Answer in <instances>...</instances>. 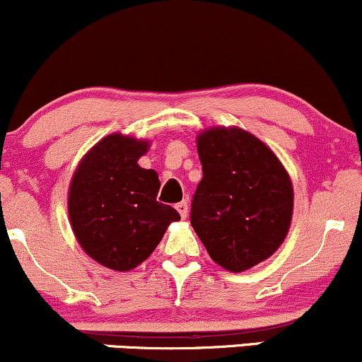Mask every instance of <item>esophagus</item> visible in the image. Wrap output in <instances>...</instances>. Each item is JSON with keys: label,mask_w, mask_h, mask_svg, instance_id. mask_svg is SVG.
<instances>
[{"label": "esophagus", "mask_w": 362, "mask_h": 362, "mask_svg": "<svg viewBox=\"0 0 362 362\" xmlns=\"http://www.w3.org/2000/svg\"><path fill=\"white\" fill-rule=\"evenodd\" d=\"M177 207V211H178V214L182 216V218H187V214H189V202L187 201H182V202H178V204L175 206Z\"/></svg>", "instance_id": "34e87169"}]
</instances>
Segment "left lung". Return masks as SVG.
I'll list each match as a JSON object with an SVG mask.
<instances>
[{
    "instance_id": "left-lung-1",
    "label": "left lung",
    "mask_w": 362,
    "mask_h": 362,
    "mask_svg": "<svg viewBox=\"0 0 362 362\" xmlns=\"http://www.w3.org/2000/svg\"><path fill=\"white\" fill-rule=\"evenodd\" d=\"M202 180L190 223L216 264L242 272L269 259L293 218V184L279 158L240 127L197 136Z\"/></svg>"
}]
</instances>
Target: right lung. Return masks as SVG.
Here are the masks:
<instances>
[{
	"label": "right lung",
	"instance_id": "right-lung-1",
	"mask_svg": "<svg viewBox=\"0 0 362 362\" xmlns=\"http://www.w3.org/2000/svg\"><path fill=\"white\" fill-rule=\"evenodd\" d=\"M148 141L105 136L83 156L68 195V213L78 243L91 259L126 272L151 255L168 224L180 214L156 201L160 178L138 160Z\"/></svg>",
	"mask_w": 362,
	"mask_h": 362
}]
</instances>
